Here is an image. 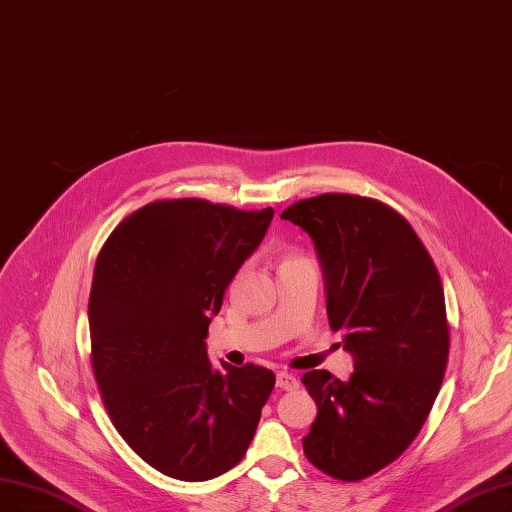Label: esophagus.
Masks as SVG:
<instances>
[{"instance_id":"esophagus-1","label":"esophagus","mask_w":512,"mask_h":512,"mask_svg":"<svg viewBox=\"0 0 512 512\" xmlns=\"http://www.w3.org/2000/svg\"><path fill=\"white\" fill-rule=\"evenodd\" d=\"M276 385L284 391H295L299 387V381H297V376L291 374V372H278L276 374Z\"/></svg>"}]
</instances>
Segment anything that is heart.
<instances>
[{
    "instance_id": "1",
    "label": "heart",
    "mask_w": 512,
    "mask_h": 512,
    "mask_svg": "<svg viewBox=\"0 0 512 512\" xmlns=\"http://www.w3.org/2000/svg\"><path fill=\"white\" fill-rule=\"evenodd\" d=\"M299 259H305V257L291 253V255H284V257H282V263H291V261H299ZM282 263H280V265H282Z\"/></svg>"
}]
</instances>
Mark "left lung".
<instances>
[{"label": "left lung", "instance_id": "obj_1", "mask_svg": "<svg viewBox=\"0 0 512 512\" xmlns=\"http://www.w3.org/2000/svg\"><path fill=\"white\" fill-rule=\"evenodd\" d=\"M282 219L314 240L326 311L355 372L347 383L309 370L318 416L307 460L339 481H362L402 456L435 404L450 353L446 297L435 263L408 219L376 198L326 192Z\"/></svg>", "mask_w": 512, "mask_h": 512}]
</instances>
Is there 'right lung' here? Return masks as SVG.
Listing matches in <instances>:
<instances>
[{
  "mask_svg": "<svg viewBox=\"0 0 512 512\" xmlns=\"http://www.w3.org/2000/svg\"><path fill=\"white\" fill-rule=\"evenodd\" d=\"M274 209L165 198L127 215L100 249L90 293L92 368L119 435L152 469L207 481L247 454L272 370L221 362L205 337Z\"/></svg>",
  "mask_w": 512,
  "mask_h": 512,
  "instance_id": "right-lung-1",
  "label": "right lung"
}]
</instances>
